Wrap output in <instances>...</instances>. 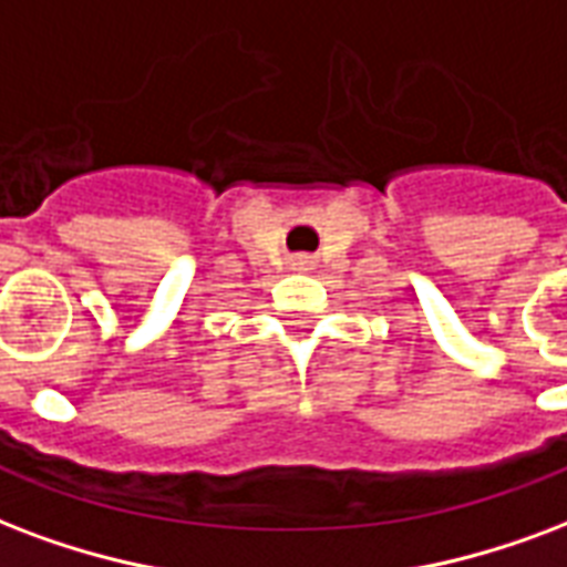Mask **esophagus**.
Returning <instances> with one entry per match:
<instances>
[{
    "instance_id": "esophagus-1",
    "label": "esophagus",
    "mask_w": 567,
    "mask_h": 567,
    "mask_svg": "<svg viewBox=\"0 0 567 567\" xmlns=\"http://www.w3.org/2000/svg\"><path fill=\"white\" fill-rule=\"evenodd\" d=\"M291 267L293 270H312V258L309 255H293Z\"/></svg>"
}]
</instances>
